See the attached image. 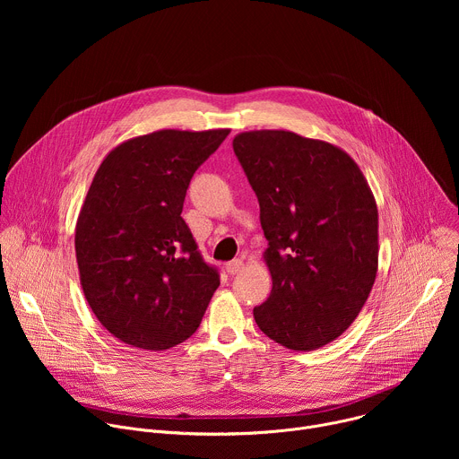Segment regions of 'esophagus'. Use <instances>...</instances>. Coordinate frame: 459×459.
Listing matches in <instances>:
<instances>
[{
  "mask_svg": "<svg viewBox=\"0 0 459 459\" xmlns=\"http://www.w3.org/2000/svg\"><path fill=\"white\" fill-rule=\"evenodd\" d=\"M243 267H245V264H243V259H232V261H229V264H227V273L229 274H238V273H241L243 271Z\"/></svg>",
  "mask_w": 459,
  "mask_h": 459,
  "instance_id": "34e87169",
  "label": "esophagus"
}]
</instances>
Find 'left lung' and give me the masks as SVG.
Here are the masks:
<instances>
[{"label":"left lung","mask_w":459,"mask_h":459,"mask_svg":"<svg viewBox=\"0 0 459 459\" xmlns=\"http://www.w3.org/2000/svg\"><path fill=\"white\" fill-rule=\"evenodd\" d=\"M234 152L259 202L273 278L254 319L292 351L340 338L377 274V207L358 163L340 147L290 130H248Z\"/></svg>","instance_id":"8db88e82"}]
</instances>
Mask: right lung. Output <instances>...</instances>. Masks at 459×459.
I'll return each mask as SVG.
<instances>
[{
	"label": "right lung",
	"instance_id": "add662e5",
	"mask_svg": "<svg viewBox=\"0 0 459 459\" xmlns=\"http://www.w3.org/2000/svg\"><path fill=\"white\" fill-rule=\"evenodd\" d=\"M229 133L156 130L114 147L94 174L76 223L80 281L100 323L130 347L190 338L220 287L181 211L194 172Z\"/></svg>",
	"mask_w": 459,
	"mask_h": 459
}]
</instances>
